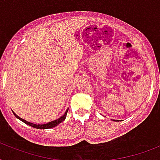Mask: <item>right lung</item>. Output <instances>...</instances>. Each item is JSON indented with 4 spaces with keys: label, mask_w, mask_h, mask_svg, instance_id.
<instances>
[{
    "label": "right lung",
    "mask_w": 160,
    "mask_h": 160,
    "mask_svg": "<svg viewBox=\"0 0 160 160\" xmlns=\"http://www.w3.org/2000/svg\"><path fill=\"white\" fill-rule=\"evenodd\" d=\"M67 112H68V109L66 110V112H65V114H64L63 116H61L60 118H59V119H55V120H54V121L49 122V123H47V124H32V123H30V122L26 121V120H25V119L20 118V117H19L18 115H16V114H15L14 112H13V113H14V114H15V116H16V118H18L19 119H21V121L24 122V123H26V124H28V125H30V126L34 127V128H36V129H51V128H53V127L56 126V125H58L59 124H60L61 122L64 121V120L65 119V118H66V114H67Z\"/></svg>",
    "instance_id": "right-lung-1"
}]
</instances>
